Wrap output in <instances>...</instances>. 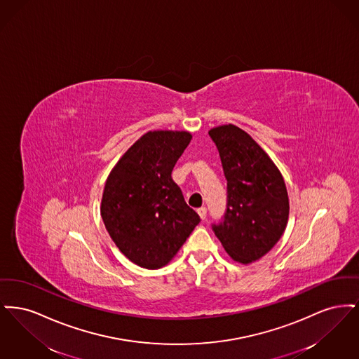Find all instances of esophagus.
I'll use <instances>...</instances> for the list:
<instances>
[{
	"instance_id": "obj_1",
	"label": "esophagus",
	"mask_w": 359,
	"mask_h": 359,
	"mask_svg": "<svg viewBox=\"0 0 359 359\" xmlns=\"http://www.w3.org/2000/svg\"><path fill=\"white\" fill-rule=\"evenodd\" d=\"M198 214H199V217H201L202 219H205V217H207V208H205V207L198 208Z\"/></svg>"
}]
</instances>
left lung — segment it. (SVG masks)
<instances>
[{
	"instance_id": "8db88e82",
	"label": "left lung",
	"mask_w": 359,
	"mask_h": 359,
	"mask_svg": "<svg viewBox=\"0 0 359 359\" xmlns=\"http://www.w3.org/2000/svg\"><path fill=\"white\" fill-rule=\"evenodd\" d=\"M227 180V210L212 224L223 249L236 262L248 265L265 256L281 238L290 217L284 177L253 137L229 123L212 128Z\"/></svg>"
}]
</instances>
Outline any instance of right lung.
Wrapping results in <instances>:
<instances>
[{
    "instance_id": "obj_1",
    "label": "right lung",
    "mask_w": 359,
    "mask_h": 359,
    "mask_svg": "<svg viewBox=\"0 0 359 359\" xmlns=\"http://www.w3.org/2000/svg\"><path fill=\"white\" fill-rule=\"evenodd\" d=\"M191 138L186 130H151L121 156L106 179L104 227L121 253L141 268L165 266L201 222L171 176Z\"/></svg>"
}]
</instances>
